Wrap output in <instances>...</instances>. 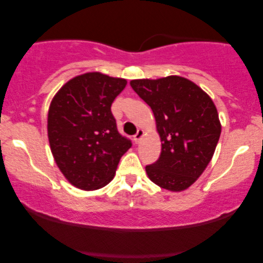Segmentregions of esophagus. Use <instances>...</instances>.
Instances as JSON below:
<instances>
[{
	"label": "esophagus",
	"instance_id": "obj_1",
	"mask_svg": "<svg viewBox=\"0 0 263 263\" xmlns=\"http://www.w3.org/2000/svg\"><path fill=\"white\" fill-rule=\"evenodd\" d=\"M142 136H143V130H142V129H138V132H136V134L134 135L135 143H139L140 140L142 139Z\"/></svg>",
	"mask_w": 263,
	"mask_h": 263
}]
</instances>
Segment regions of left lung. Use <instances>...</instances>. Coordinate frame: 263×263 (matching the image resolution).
<instances>
[{
	"mask_svg": "<svg viewBox=\"0 0 263 263\" xmlns=\"http://www.w3.org/2000/svg\"><path fill=\"white\" fill-rule=\"evenodd\" d=\"M130 86L152 109L161 141L159 159L146 166L147 176L170 192L188 189L206 170L220 138L213 100L178 75L132 80Z\"/></svg>",
	"mask_w": 263,
	"mask_h": 263,
	"instance_id": "1",
	"label": "left lung"
}]
</instances>
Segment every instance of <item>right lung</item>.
I'll return each instance as SVG.
<instances>
[{
  "label": "right lung",
  "mask_w": 263,
  "mask_h": 263,
  "mask_svg": "<svg viewBox=\"0 0 263 263\" xmlns=\"http://www.w3.org/2000/svg\"><path fill=\"white\" fill-rule=\"evenodd\" d=\"M125 85V79L91 71L67 81L50 103V148L75 188L89 192L109 184L121 157L132 147L111 114V104Z\"/></svg>",
  "instance_id": "add662e5"
}]
</instances>
